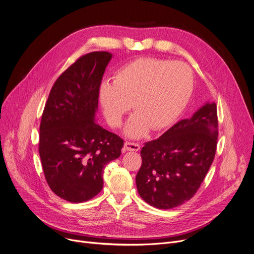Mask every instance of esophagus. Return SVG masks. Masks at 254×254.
Masks as SVG:
<instances>
[{"label":"esophagus","instance_id":"1","mask_svg":"<svg viewBox=\"0 0 254 254\" xmlns=\"http://www.w3.org/2000/svg\"><path fill=\"white\" fill-rule=\"evenodd\" d=\"M124 148L126 151H130V152H137L139 151L140 145L137 142H131V141H126L124 143Z\"/></svg>","mask_w":254,"mask_h":254}]
</instances>
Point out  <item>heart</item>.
Wrapping results in <instances>:
<instances>
[{
	"instance_id": "obj_1",
	"label": "heart",
	"mask_w": 254,
	"mask_h": 254,
	"mask_svg": "<svg viewBox=\"0 0 254 254\" xmlns=\"http://www.w3.org/2000/svg\"><path fill=\"white\" fill-rule=\"evenodd\" d=\"M192 90L188 64L155 57H141L119 68L114 81L100 86V101L108 122L120 126L123 117L135 112L126 128L131 137L148 129L159 131L172 124L186 108Z\"/></svg>"
}]
</instances>
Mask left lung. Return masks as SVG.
Returning a JSON list of instances; mask_svg holds the SVG:
<instances>
[{"instance_id":"obj_1","label":"left lung","mask_w":254,"mask_h":254,"mask_svg":"<svg viewBox=\"0 0 254 254\" xmlns=\"http://www.w3.org/2000/svg\"><path fill=\"white\" fill-rule=\"evenodd\" d=\"M217 137L213 102L174 124L158 139L144 142L136 175L139 196L159 209H172L191 199L214 160Z\"/></svg>"}]
</instances>
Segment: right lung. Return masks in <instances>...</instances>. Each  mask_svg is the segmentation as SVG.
I'll list each match as a JSON object with an SVG mask.
<instances>
[{"instance_id":"obj_1","label":"right lung","mask_w":254,"mask_h":254,"mask_svg":"<svg viewBox=\"0 0 254 254\" xmlns=\"http://www.w3.org/2000/svg\"><path fill=\"white\" fill-rule=\"evenodd\" d=\"M112 54L78 58L53 84L40 124L39 154L52 191L82 203L103 187L108 163L120 157L124 140L94 122L102 76Z\"/></svg>"}]
</instances>
